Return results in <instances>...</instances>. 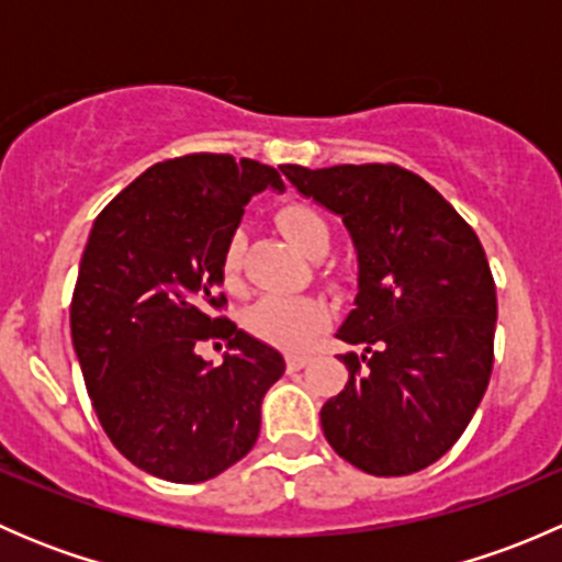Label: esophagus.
<instances>
[{
  "label": "esophagus",
  "instance_id": "1",
  "mask_svg": "<svg viewBox=\"0 0 562 562\" xmlns=\"http://www.w3.org/2000/svg\"><path fill=\"white\" fill-rule=\"evenodd\" d=\"M310 361H313V356H288V370H291V372L304 370Z\"/></svg>",
  "mask_w": 562,
  "mask_h": 562
}]
</instances>
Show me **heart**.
<instances>
[{
    "label": "heart",
    "mask_w": 562,
    "mask_h": 562,
    "mask_svg": "<svg viewBox=\"0 0 562 562\" xmlns=\"http://www.w3.org/2000/svg\"><path fill=\"white\" fill-rule=\"evenodd\" d=\"M277 228L299 252L317 258L326 252L331 231L326 217L307 203H285L274 214ZM223 282L236 288L241 280V252L236 241L225 247L220 260ZM328 307L313 296H263L245 313V326L255 339L282 350H304L326 328Z\"/></svg>",
    "instance_id": "obj_1"
}]
</instances>
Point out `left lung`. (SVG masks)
Segmentation results:
<instances>
[{
	"mask_svg": "<svg viewBox=\"0 0 562 562\" xmlns=\"http://www.w3.org/2000/svg\"><path fill=\"white\" fill-rule=\"evenodd\" d=\"M339 214L359 252L356 310L337 337L348 383L323 405L331 449L372 475L438 462L473 418L495 364L497 296L484 247L457 209L394 162L282 166Z\"/></svg>",
	"mask_w": 562,
	"mask_h": 562,
	"instance_id": "1",
	"label": "left lung"
}]
</instances>
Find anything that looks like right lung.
<instances>
[{"instance_id": "1", "label": "right lung", "mask_w": 562, "mask_h": 562, "mask_svg": "<svg viewBox=\"0 0 562 562\" xmlns=\"http://www.w3.org/2000/svg\"><path fill=\"white\" fill-rule=\"evenodd\" d=\"M277 168L234 155L162 160L98 214L70 302V331L94 413L135 468L201 484L249 454L260 402L285 372L274 348L225 317V247ZM214 338L223 366L196 356Z\"/></svg>"}]
</instances>
